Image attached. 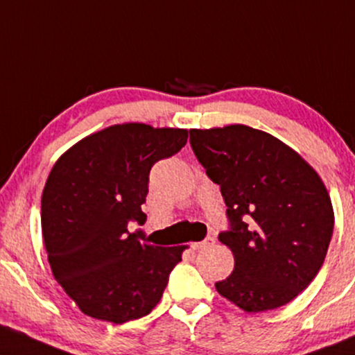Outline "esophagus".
Masks as SVG:
<instances>
[{"mask_svg":"<svg viewBox=\"0 0 355 355\" xmlns=\"http://www.w3.org/2000/svg\"><path fill=\"white\" fill-rule=\"evenodd\" d=\"M213 243H215V238L213 236H207L203 241H198V243H191V250H203V248H208L211 246Z\"/></svg>","mask_w":355,"mask_h":355,"instance_id":"esophagus-1","label":"esophagus"}]
</instances>
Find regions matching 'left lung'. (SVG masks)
<instances>
[{
  "label": "left lung",
  "mask_w": 355,
  "mask_h": 355,
  "mask_svg": "<svg viewBox=\"0 0 355 355\" xmlns=\"http://www.w3.org/2000/svg\"><path fill=\"white\" fill-rule=\"evenodd\" d=\"M190 144L228 207L218 240L234 270L216 291L246 313L288 304L321 270L334 230L321 177L279 139L240 123L191 129Z\"/></svg>",
  "instance_id": "obj_1"
}]
</instances>
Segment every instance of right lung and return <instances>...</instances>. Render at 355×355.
<instances>
[{
  "mask_svg": "<svg viewBox=\"0 0 355 355\" xmlns=\"http://www.w3.org/2000/svg\"><path fill=\"white\" fill-rule=\"evenodd\" d=\"M189 130L121 123L71 147L51 170L41 225L51 270L84 314L123 324L147 315L187 246H155L129 232L153 164L185 147Z\"/></svg>",
  "mask_w": 355,
  "mask_h": 355,
  "instance_id": "1",
  "label": "right lung"
}]
</instances>
